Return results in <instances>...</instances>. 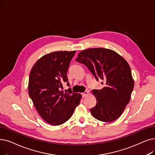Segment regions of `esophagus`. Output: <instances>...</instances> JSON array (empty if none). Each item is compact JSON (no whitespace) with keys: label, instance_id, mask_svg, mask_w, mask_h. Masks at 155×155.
Returning <instances> with one entry per match:
<instances>
[{"label":"esophagus","instance_id":"obj_1","mask_svg":"<svg viewBox=\"0 0 155 155\" xmlns=\"http://www.w3.org/2000/svg\"><path fill=\"white\" fill-rule=\"evenodd\" d=\"M88 92H89V91H85V92H84L82 94V97H85V96L87 95V94H88Z\"/></svg>","mask_w":155,"mask_h":155}]
</instances>
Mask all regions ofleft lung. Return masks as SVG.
<instances>
[{
  "instance_id": "8db88e82",
  "label": "left lung",
  "mask_w": 155,
  "mask_h": 155,
  "mask_svg": "<svg viewBox=\"0 0 155 155\" xmlns=\"http://www.w3.org/2000/svg\"><path fill=\"white\" fill-rule=\"evenodd\" d=\"M76 61L85 65L97 81L105 82L102 89L93 90L97 101L91 109L93 117L105 122L117 120L129 104L134 89L129 64L116 52L104 48L84 50Z\"/></svg>"
}]
</instances>
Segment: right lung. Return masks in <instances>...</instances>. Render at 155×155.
Wrapping results in <instances>:
<instances>
[{"instance_id":"add662e5","label":"right lung","mask_w":155,"mask_h":155,"mask_svg":"<svg viewBox=\"0 0 155 155\" xmlns=\"http://www.w3.org/2000/svg\"><path fill=\"white\" fill-rule=\"evenodd\" d=\"M74 51H58L39 59L32 67L29 76V96L39 115L46 122L59 125L72 116L79 104L81 95L70 88L63 91V83H67L71 60Z\"/></svg>"}]
</instances>
